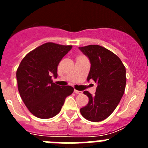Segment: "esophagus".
<instances>
[{
	"instance_id": "esophagus-1",
	"label": "esophagus",
	"mask_w": 148,
	"mask_h": 148,
	"mask_svg": "<svg viewBox=\"0 0 148 148\" xmlns=\"http://www.w3.org/2000/svg\"><path fill=\"white\" fill-rule=\"evenodd\" d=\"M74 92H75V94H78V95H81V94H82V91H79V90H74Z\"/></svg>"
}]
</instances>
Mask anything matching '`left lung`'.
<instances>
[{"mask_svg":"<svg viewBox=\"0 0 148 148\" xmlns=\"http://www.w3.org/2000/svg\"><path fill=\"white\" fill-rule=\"evenodd\" d=\"M78 49L91 64L87 81L92 79L97 84L94 95L88 91L84 92L89 102L80 112L90 121H103L114 111L124 95L126 69L118 56L101 46L89 45Z\"/></svg>","mask_w":148,"mask_h":148,"instance_id":"1","label":"left lung"}]
</instances>
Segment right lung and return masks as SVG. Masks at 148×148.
Listing matches in <instances>:
<instances>
[{"mask_svg":"<svg viewBox=\"0 0 148 148\" xmlns=\"http://www.w3.org/2000/svg\"><path fill=\"white\" fill-rule=\"evenodd\" d=\"M49 42L35 48L23 58L16 72L18 91L30 113L40 119H49L61 111L65 99L73 92L71 86L53 83L61 60L72 49Z\"/></svg>","mask_w":148,"mask_h":148,"instance_id":"obj_1","label":"right lung"}]
</instances>
